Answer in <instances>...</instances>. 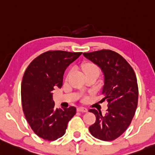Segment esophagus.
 Returning <instances> with one entry per match:
<instances>
[{
	"label": "esophagus",
	"instance_id": "obj_1",
	"mask_svg": "<svg viewBox=\"0 0 155 155\" xmlns=\"http://www.w3.org/2000/svg\"><path fill=\"white\" fill-rule=\"evenodd\" d=\"M77 110L79 112H83V113H86V112H87V109L84 107H79L77 108Z\"/></svg>",
	"mask_w": 155,
	"mask_h": 155
}]
</instances>
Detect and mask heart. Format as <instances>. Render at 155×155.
Instances as JSON below:
<instances>
[{
  "label": "heart",
  "instance_id": "heart-1",
  "mask_svg": "<svg viewBox=\"0 0 155 155\" xmlns=\"http://www.w3.org/2000/svg\"><path fill=\"white\" fill-rule=\"evenodd\" d=\"M83 71L85 74L91 73H99V68L97 65L92 64V63H87L82 67Z\"/></svg>",
  "mask_w": 155,
  "mask_h": 155
}]
</instances>
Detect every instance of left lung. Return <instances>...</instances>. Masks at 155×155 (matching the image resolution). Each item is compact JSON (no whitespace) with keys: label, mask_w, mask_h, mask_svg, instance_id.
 <instances>
[{"label":"left lung","mask_w":155,"mask_h":155,"mask_svg":"<svg viewBox=\"0 0 155 155\" xmlns=\"http://www.w3.org/2000/svg\"><path fill=\"white\" fill-rule=\"evenodd\" d=\"M84 56L100 68L104 74L102 94L107 101L106 115L90 109L96 122L89 127L94 137L112 141L123 134L131 124L138 102V85L134 71L121 55L110 50L84 53Z\"/></svg>","instance_id":"8db88e82"}]
</instances>
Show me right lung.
Returning <instances> with one entry per match:
<instances>
[{
    "instance_id": "right-lung-1",
    "label": "right lung",
    "mask_w": 155,
    "mask_h": 155,
    "mask_svg": "<svg viewBox=\"0 0 155 155\" xmlns=\"http://www.w3.org/2000/svg\"><path fill=\"white\" fill-rule=\"evenodd\" d=\"M82 53L50 50L29 64L21 83L22 107L27 121L39 137L56 140L64 134L76 108H55L53 91L61 88L66 68Z\"/></svg>"
}]
</instances>
